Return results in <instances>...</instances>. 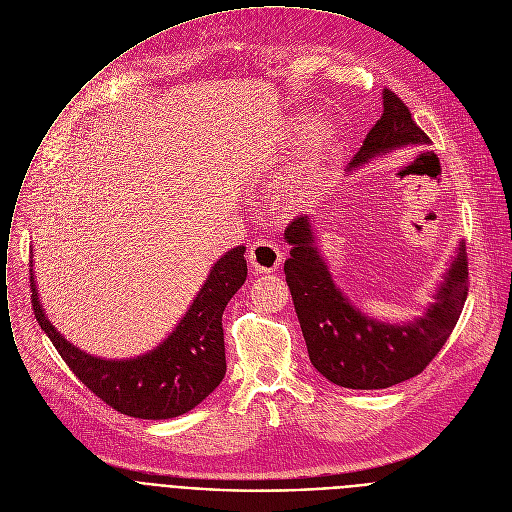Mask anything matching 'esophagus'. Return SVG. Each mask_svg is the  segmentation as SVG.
I'll return each instance as SVG.
<instances>
[{
    "mask_svg": "<svg viewBox=\"0 0 512 512\" xmlns=\"http://www.w3.org/2000/svg\"><path fill=\"white\" fill-rule=\"evenodd\" d=\"M248 260L256 272H274L282 264V252L272 242H254L250 246Z\"/></svg>",
    "mask_w": 512,
    "mask_h": 512,
    "instance_id": "1",
    "label": "esophagus"
}]
</instances>
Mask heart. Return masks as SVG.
Listing matches in <instances>:
<instances>
[{"mask_svg": "<svg viewBox=\"0 0 512 512\" xmlns=\"http://www.w3.org/2000/svg\"><path fill=\"white\" fill-rule=\"evenodd\" d=\"M306 130H309L310 133L304 137L302 159H300V165L294 175L296 189H304L306 185H309L311 173L315 171V167L321 163V159L331 151V147L337 141V131L329 121H321L309 129V119H304V117L288 121L286 127L282 129L280 141L284 145H290L296 137H302Z\"/></svg>", "mask_w": 512, "mask_h": 512, "instance_id": "b5f03b06", "label": "heart"}]
</instances>
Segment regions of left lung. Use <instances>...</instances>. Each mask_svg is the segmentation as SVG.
<instances>
[{"label": "left lung", "instance_id": "8db88e82", "mask_svg": "<svg viewBox=\"0 0 512 512\" xmlns=\"http://www.w3.org/2000/svg\"><path fill=\"white\" fill-rule=\"evenodd\" d=\"M383 113L367 133L347 171L393 151L430 145L403 100L383 88ZM290 258L284 262L294 311L315 369L349 389H385L412 379L438 355L456 327L468 294L464 242L438 284L424 315L407 323L377 321L341 292L319 250L311 216L294 218L284 230Z\"/></svg>", "mask_w": 512, "mask_h": 512}]
</instances>
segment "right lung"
Listing matches in <instances>:
<instances>
[{
	"label": "right lung",
	"instance_id": "add662e5",
	"mask_svg": "<svg viewBox=\"0 0 512 512\" xmlns=\"http://www.w3.org/2000/svg\"><path fill=\"white\" fill-rule=\"evenodd\" d=\"M244 246L228 250L210 270L183 319L151 351L129 359H102L66 341L46 317L30 262L36 321L72 373L113 410L139 420H169L206 399L226 375L222 315L246 282Z\"/></svg>",
	"mask_w": 512,
	"mask_h": 512
}]
</instances>
